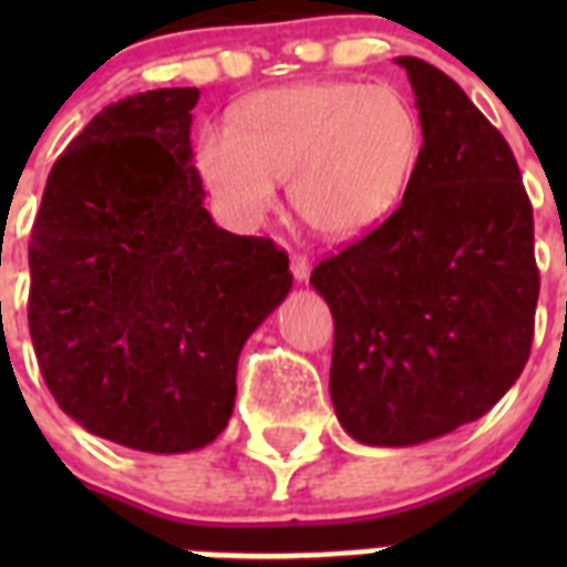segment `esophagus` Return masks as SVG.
<instances>
[{"instance_id": "1", "label": "esophagus", "mask_w": 567, "mask_h": 567, "mask_svg": "<svg viewBox=\"0 0 567 567\" xmlns=\"http://www.w3.org/2000/svg\"><path fill=\"white\" fill-rule=\"evenodd\" d=\"M289 269H292V275L298 284L309 280V272H312V267H309V260L303 258V255H292V260H289Z\"/></svg>"}]
</instances>
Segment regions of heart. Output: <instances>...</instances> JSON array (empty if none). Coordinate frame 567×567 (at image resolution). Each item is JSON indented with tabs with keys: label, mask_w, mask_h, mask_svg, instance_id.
Listing matches in <instances>:
<instances>
[{
	"label": "heart",
	"mask_w": 567,
	"mask_h": 567,
	"mask_svg": "<svg viewBox=\"0 0 567 567\" xmlns=\"http://www.w3.org/2000/svg\"><path fill=\"white\" fill-rule=\"evenodd\" d=\"M423 153V122L403 90L349 79L264 90L240 104L233 133L207 127L195 164L238 221L275 207L289 182L298 218L327 238H358L403 202Z\"/></svg>",
	"instance_id": "b5f03b06"
}]
</instances>
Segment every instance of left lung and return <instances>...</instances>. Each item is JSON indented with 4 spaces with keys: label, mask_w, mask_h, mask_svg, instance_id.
I'll use <instances>...</instances> for the list:
<instances>
[{
    "label": "left lung",
    "mask_w": 567,
    "mask_h": 567,
    "mask_svg": "<svg viewBox=\"0 0 567 567\" xmlns=\"http://www.w3.org/2000/svg\"><path fill=\"white\" fill-rule=\"evenodd\" d=\"M423 153L403 202L309 278L334 318L329 394L378 449L480 420L523 374L539 272L517 158L454 79L414 56Z\"/></svg>",
    "instance_id": "left-lung-1"
}]
</instances>
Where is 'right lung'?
<instances>
[{"label":"right lung","mask_w":567,"mask_h":567,"mask_svg":"<svg viewBox=\"0 0 567 567\" xmlns=\"http://www.w3.org/2000/svg\"><path fill=\"white\" fill-rule=\"evenodd\" d=\"M198 96L147 90L93 115L50 169L28 247L50 394L135 452H195L227 429L240 349L292 289L287 252L204 207Z\"/></svg>","instance_id":"obj_1"}]
</instances>
